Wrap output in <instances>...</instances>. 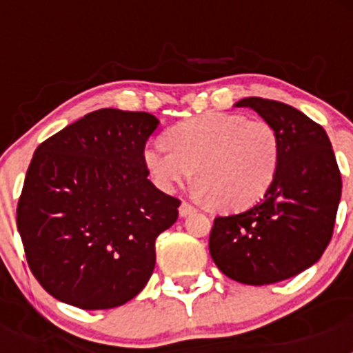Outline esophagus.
I'll return each mask as SVG.
<instances>
[{
	"label": "esophagus",
	"instance_id": "esophagus-1",
	"mask_svg": "<svg viewBox=\"0 0 353 353\" xmlns=\"http://www.w3.org/2000/svg\"><path fill=\"white\" fill-rule=\"evenodd\" d=\"M179 212H180V215H182V217H187V215H191L192 212H196V207H192V205L187 203V201H182Z\"/></svg>",
	"mask_w": 353,
	"mask_h": 353
}]
</instances>
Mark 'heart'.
<instances>
[{
  "label": "heart",
  "mask_w": 353,
  "mask_h": 353,
  "mask_svg": "<svg viewBox=\"0 0 353 353\" xmlns=\"http://www.w3.org/2000/svg\"><path fill=\"white\" fill-rule=\"evenodd\" d=\"M166 143L143 152L150 176L173 191L192 179L219 210H244L260 201L279 170V138L270 123L236 113H205L180 121Z\"/></svg>",
  "instance_id": "obj_1"
}]
</instances>
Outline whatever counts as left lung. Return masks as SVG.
<instances>
[{
    "label": "left lung",
    "instance_id": "1",
    "mask_svg": "<svg viewBox=\"0 0 353 353\" xmlns=\"http://www.w3.org/2000/svg\"><path fill=\"white\" fill-rule=\"evenodd\" d=\"M279 138V170L260 203L215 217L208 240L217 269L244 285H272L320 260L332 239L341 173L322 125L288 104L248 97Z\"/></svg>",
    "mask_w": 353,
    "mask_h": 353
}]
</instances>
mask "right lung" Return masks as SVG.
Wrapping results in <instances>:
<instances>
[{"instance_id":"right-lung-1","label":"right lung","mask_w":353,"mask_h":353,"mask_svg":"<svg viewBox=\"0 0 353 353\" xmlns=\"http://www.w3.org/2000/svg\"><path fill=\"white\" fill-rule=\"evenodd\" d=\"M145 111L99 109L40 143L17 203L28 267L42 288L81 310H111L141 292L155 239L180 199L148 180Z\"/></svg>"}]
</instances>
